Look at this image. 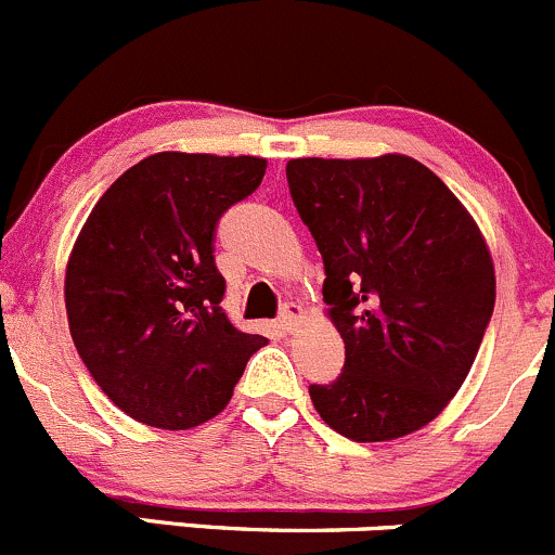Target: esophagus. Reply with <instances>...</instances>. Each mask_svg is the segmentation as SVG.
Instances as JSON below:
<instances>
[{
    "mask_svg": "<svg viewBox=\"0 0 555 555\" xmlns=\"http://www.w3.org/2000/svg\"><path fill=\"white\" fill-rule=\"evenodd\" d=\"M301 315H305L301 307L296 305V301H288V305H283V310H280V325H283L285 331L296 328V323H299Z\"/></svg>",
    "mask_w": 555,
    "mask_h": 555,
    "instance_id": "obj_1",
    "label": "esophagus"
}]
</instances>
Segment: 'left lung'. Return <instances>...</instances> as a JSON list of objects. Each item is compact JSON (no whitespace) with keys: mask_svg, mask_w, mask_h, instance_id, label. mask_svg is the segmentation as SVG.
Here are the masks:
<instances>
[{"mask_svg":"<svg viewBox=\"0 0 555 555\" xmlns=\"http://www.w3.org/2000/svg\"><path fill=\"white\" fill-rule=\"evenodd\" d=\"M323 256V301L345 371L310 385L328 427L396 441L436 420L465 382L494 310V264L465 205L414 157L285 165Z\"/></svg>","mask_w":555,"mask_h":555,"instance_id":"obj_1","label":"left lung"}]
</instances>
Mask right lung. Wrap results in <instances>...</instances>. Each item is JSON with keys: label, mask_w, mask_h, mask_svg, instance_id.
I'll return each mask as SVG.
<instances>
[{"label": "right lung", "mask_w": 555, "mask_h": 555, "mask_svg": "<svg viewBox=\"0 0 555 555\" xmlns=\"http://www.w3.org/2000/svg\"><path fill=\"white\" fill-rule=\"evenodd\" d=\"M261 157L157 152L125 170L90 210L66 264L74 347L108 401L159 430L214 420L264 336L221 310L214 240L256 192Z\"/></svg>", "instance_id": "right-lung-1"}]
</instances>
